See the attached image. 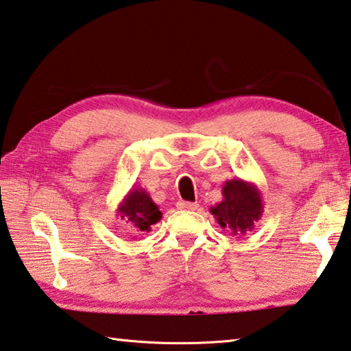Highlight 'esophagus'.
<instances>
[{
  "label": "esophagus",
  "mask_w": 351,
  "mask_h": 351,
  "mask_svg": "<svg viewBox=\"0 0 351 351\" xmlns=\"http://www.w3.org/2000/svg\"><path fill=\"white\" fill-rule=\"evenodd\" d=\"M178 208H181V210H196L197 204L196 202H189V201H180V202H178Z\"/></svg>",
  "instance_id": "1"
}]
</instances>
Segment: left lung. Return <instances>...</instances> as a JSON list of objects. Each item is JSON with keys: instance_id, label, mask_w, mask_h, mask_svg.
Returning <instances> with one entry per match:
<instances>
[{"instance_id": "left-lung-1", "label": "left lung", "mask_w": 351, "mask_h": 351, "mask_svg": "<svg viewBox=\"0 0 351 351\" xmlns=\"http://www.w3.org/2000/svg\"><path fill=\"white\" fill-rule=\"evenodd\" d=\"M263 212V195L259 189L241 178L226 181L222 186V201L210 207V213L219 227L237 238L252 232Z\"/></svg>"}]
</instances>
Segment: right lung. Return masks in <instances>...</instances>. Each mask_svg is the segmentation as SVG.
I'll use <instances>...</instances> for the list:
<instances>
[{
    "label": "right lung",
    "instance_id": "1",
    "mask_svg": "<svg viewBox=\"0 0 351 351\" xmlns=\"http://www.w3.org/2000/svg\"><path fill=\"white\" fill-rule=\"evenodd\" d=\"M117 216L125 221L133 232L141 234L150 232L152 226L161 221L162 213L144 189L132 187L119 202Z\"/></svg>",
    "mask_w": 351,
    "mask_h": 351
}]
</instances>
